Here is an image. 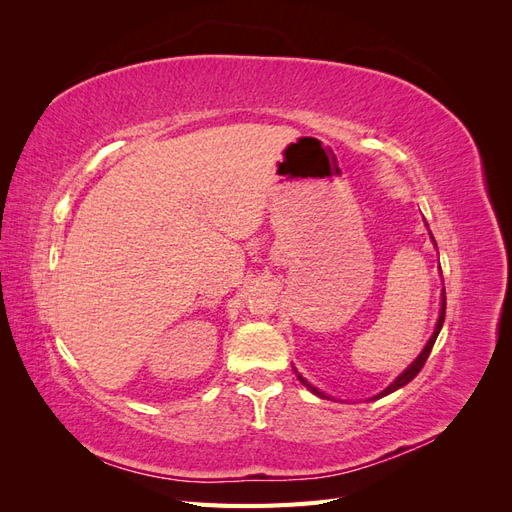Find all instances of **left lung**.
<instances>
[{
	"instance_id": "8db88e82",
	"label": "left lung",
	"mask_w": 512,
	"mask_h": 512,
	"mask_svg": "<svg viewBox=\"0 0 512 512\" xmlns=\"http://www.w3.org/2000/svg\"><path fill=\"white\" fill-rule=\"evenodd\" d=\"M444 314H446V292L442 294V309H440V318H438V324H436V331H433V335H431V339H429V342H427V346H425V350L421 352V354H418V359L404 371V374H401L391 386H386V389L380 393V395H376L374 399H380V397H384V395H389V393H393V391H397V389H401V386H404V384H408L410 380H414L416 376H418V371H421L423 369V365L427 363V359H429V354H431V348H433V344H436V339H438V333H440V329H442V324H444ZM299 376V374H297ZM299 380L307 386V389L309 391H312V393H316L318 397H324V393H320L318 389H314V386L312 384H309L305 378H301L299 376Z\"/></svg>"
}]
</instances>
